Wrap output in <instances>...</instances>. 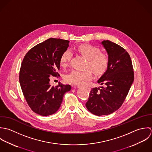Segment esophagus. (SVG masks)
<instances>
[{
	"label": "esophagus",
	"mask_w": 152,
	"mask_h": 152,
	"mask_svg": "<svg viewBox=\"0 0 152 152\" xmlns=\"http://www.w3.org/2000/svg\"><path fill=\"white\" fill-rule=\"evenodd\" d=\"M76 88H83V86H77ZM83 88H85V87H83ZM86 88V89H88V88Z\"/></svg>",
	"instance_id": "34e87169"
}]
</instances>
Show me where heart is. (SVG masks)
<instances>
[{
    "label": "heart",
    "mask_w": 152,
    "mask_h": 152,
    "mask_svg": "<svg viewBox=\"0 0 152 152\" xmlns=\"http://www.w3.org/2000/svg\"><path fill=\"white\" fill-rule=\"evenodd\" d=\"M77 50L88 59L86 67L90 68L96 75H100L104 73L107 69L109 58L108 56L101 52V50L96 46L83 44L79 46ZM72 57L70 50H65L61 56L60 63L63 67L68 65ZM93 75L91 70L87 69L83 71L74 70L65 76V80L69 83L81 85L86 81L91 80Z\"/></svg>",
    "instance_id": "heart-1"
}]
</instances>
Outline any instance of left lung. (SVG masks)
<instances>
[{"label": "left lung", "mask_w": 152, "mask_h": 152, "mask_svg": "<svg viewBox=\"0 0 152 152\" xmlns=\"http://www.w3.org/2000/svg\"><path fill=\"white\" fill-rule=\"evenodd\" d=\"M107 51L109 63L106 72L97 80L103 85L92 88L86 107L96 116L111 114L121 107L134 80V72L129 53L110 41L101 43Z\"/></svg>", "instance_id": "left-lung-1"}]
</instances>
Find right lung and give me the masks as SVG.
Segmentation results:
<instances>
[{
  "label": "right lung",
  "mask_w": 152,
  "mask_h": 152,
  "mask_svg": "<svg viewBox=\"0 0 152 152\" xmlns=\"http://www.w3.org/2000/svg\"><path fill=\"white\" fill-rule=\"evenodd\" d=\"M69 41L50 38L39 43L25 56L19 72V82L25 98L36 113L47 116L56 113L61 106L69 85L52 86L50 78L59 76L60 59L69 47Z\"/></svg>",
  "instance_id": "add662e5"
}]
</instances>
